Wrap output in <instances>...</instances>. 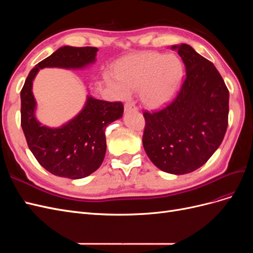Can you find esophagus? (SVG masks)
Wrapping results in <instances>:
<instances>
[{"mask_svg":"<svg viewBox=\"0 0 253 253\" xmlns=\"http://www.w3.org/2000/svg\"><path fill=\"white\" fill-rule=\"evenodd\" d=\"M129 111H133V112H136L137 111V108L133 104V103H129V102H126L125 104V112H129Z\"/></svg>","mask_w":253,"mask_h":253,"instance_id":"1","label":"esophagus"}]
</instances>
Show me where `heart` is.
<instances>
[{"label":"heart","mask_w":253,"mask_h":253,"mask_svg":"<svg viewBox=\"0 0 253 253\" xmlns=\"http://www.w3.org/2000/svg\"><path fill=\"white\" fill-rule=\"evenodd\" d=\"M116 76L106 75L105 81L117 96L126 98L131 90L140 88L142 102L156 109L175 95L183 77V66L173 55L145 51L122 59Z\"/></svg>","instance_id":"heart-1"}]
</instances>
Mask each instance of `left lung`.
Instances as JSON below:
<instances>
[{
  "mask_svg": "<svg viewBox=\"0 0 253 253\" xmlns=\"http://www.w3.org/2000/svg\"><path fill=\"white\" fill-rule=\"evenodd\" d=\"M177 49L186 80L174 100L155 113L144 112L142 144L164 172L181 175L205 165L220 145L228 126L229 90L212 62L188 44Z\"/></svg>",
  "mask_w": 253,
  "mask_h": 253,
  "instance_id": "left-lung-1",
  "label": "left lung"
}]
</instances>
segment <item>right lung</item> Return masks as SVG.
I'll return each mask as SVG.
<instances>
[{
  "mask_svg": "<svg viewBox=\"0 0 253 253\" xmlns=\"http://www.w3.org/2000/svg\"><path fill=\"white\" fill-rule=\"evenodd\" d=\"M98 48L62 46L38 63L21 90V126L29 150L45 170L80 179L101 166L106 152L105 127L124 114L121 102H108L87 95L82 110L58 127L43 126L36 117L33 82L45 67L83 70L96 62Z\"/></svg>",
  "mask_w": 253,
  "mask_h": 253,
  "instance_id": "right-lung-1",
  "label": "right lung"
}]
</instances>
